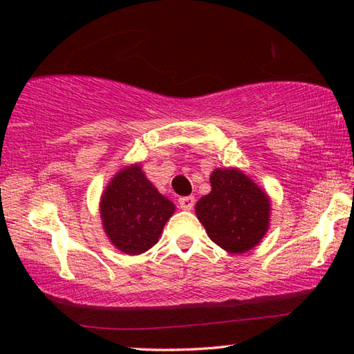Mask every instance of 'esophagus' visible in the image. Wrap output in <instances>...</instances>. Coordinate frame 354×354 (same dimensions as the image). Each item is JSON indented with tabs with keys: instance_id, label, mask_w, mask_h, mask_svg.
<instances>
[{
	"instance_id": "obj_1",
	"label": "esophagus",
	"mask_w": 354,
	"mask_h": 354,
	"mask_svg": "<svg viewBox=\"0 0 354 354\" xmlns=\"http://www.w3.org/2000/svg\"><path fill=\"white\" fill-rule=\"evenodd\" d=\"M178 206H180V209H183V211H192L193 206H195V198L183 196L178 200Z\"/></svg>"
}]
</instances>
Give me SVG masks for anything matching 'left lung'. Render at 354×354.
<instances>
[{
    "label": "left lung",
    "instance_id": "1",
    "mask_svg": "<svg viewBox=\"0 0 354 354\" xmlns=\"http://www.w3.org/2000/svg\"><path fill=\"white\" fill-rule=\"evenodd\" d=\"M269 198L236 169H216L211 193L196 203L198 219L209 239L229 253L254 248L269 227Z\"/></svg>",
    "mask_w": 354,
    "mask_h": 354
}]
</instances>
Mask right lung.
<instances>
[{
	"label": "right lung",
	"instance_id": "right-lung-1",
	"mask_svg": "<svg viewBox=\"0 0 354 354\" xmlns=\"http://www.w3.org/2000/svg\"><path fill=\"white\" fill-rule=\"evenodd\" d=\"M174 209V203L151 185L140 166L120 171L101 198L104 232L127 254L145 253L156 245Z\"/></svg>",
	"mask_w": 354,
	"mask_h": 354
}]
</instances>
